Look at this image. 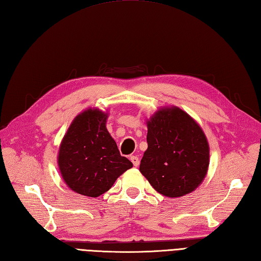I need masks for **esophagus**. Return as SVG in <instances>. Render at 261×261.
Returning <instances> with one entry per match:
<instances>
[{"instance_id":"obj_1","label":"esophagus","mask_w":261,"mask_h":261,"mask_svg":"<svg viewBox=\"0 0 261 261\" xmlns=\"http://www.w3.org/2000/svg\"><path fill=\"white\" fill-rule=\"evenodd\" d=\"M129 160H130V162L133 163V165H134L135 167H137L138 165H139V158H138L137 156L133 155V156H130V157H129Z\"/></svg>"}]
</instances>
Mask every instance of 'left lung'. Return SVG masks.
I'll list each match as a JSON object with an SVG mask.
<instances>
[{
  "label": "left lung",
  "mask_w": 261,
  "mask_h": 261,
  "mask_svg": "<svg viewBox=\"0 0 261 261\" xmlns=\"http://www.w3.org/2000/svg\"><path fill=\"white\" fill-rule=\"evenodd\" d=\"M147 144L139 171L167 197L192 193L204 180L209 145L200 126L176 106L158 110L147 120Z\"/></svg>",
  "instance_id": "left-lung-1"
}]
</instances>
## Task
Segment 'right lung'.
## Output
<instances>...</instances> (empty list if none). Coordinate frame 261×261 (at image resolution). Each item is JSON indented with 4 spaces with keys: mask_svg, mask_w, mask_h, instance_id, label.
Listing matches in <instances>:
<instances>
[{
    "mask_svg": "<svg viewBox=\"0 0 261 261\" xmlns=\"http://www.w3.org/2000/svg\"><path fill=\"white\" fill-rule=\"evenodd\" d=\"M106 119L107 113L97 109L84 111L63 137L57 163L63 179L75 193L98 197L133 167L130 161L120 156Z\"/></svg>",
    "mask_w": 261,
    "mask_h": 261,
    "instance_id": "right-lung-1",
    "label": "right lung"
}]
</instances>
